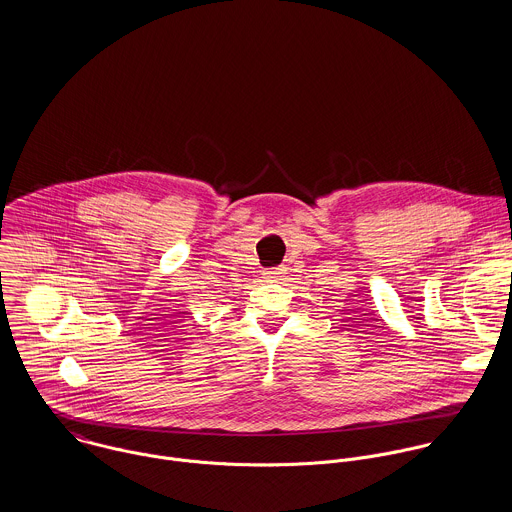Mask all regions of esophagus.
Returning <instances> with one entry per match:
<instances>
[{
	"label": "esophagus",
	"instance_id": "obj_1",
	"mask_svg": "<svg viewBox=\"0 0 512 512\" xmlns=\"http://www.w3.org/2000/svg\"><path fill=\"white\" fill-rule=\"evenodd\" d=\"M284 268H272V270H266L264 272V280H270V282H276V280H282L284 278Z\"/></svg>",
	"mask_w": 512,
	"mask_h": 512
}]
</instances>
